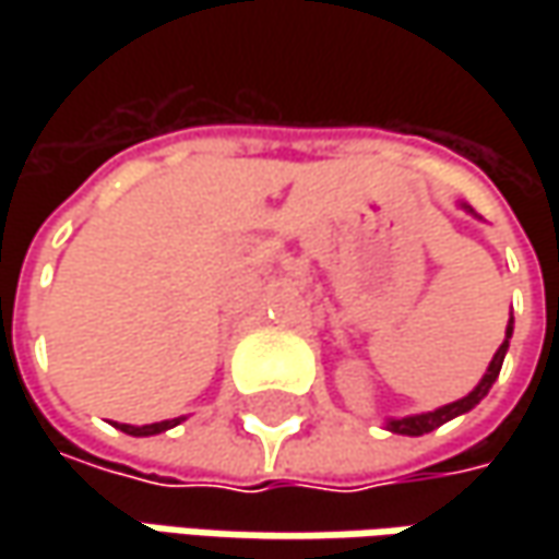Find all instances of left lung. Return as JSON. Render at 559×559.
Returning a JSON list of instances; mask_svg holds the SVG:
<instances>
[{"mask_svg": "<svg viewBox=\"0 0 559 559\" xmlns=\"http://www.w3.org/2000/svg\"><path fill=\"white\" fill-rule=\"evenodd\" d=\"M461 207L473 214V207H469V204H461ZM510 335H513V313H510V323H507V333H504V342H501V348L495 352L491 364H488V370H485V376L479 379V385H476L469 395H463L461 401H451V404H444V407H436V411H426V414L385 419V429H389V432H397V436H426V432H432V429L444 426L448 419L461 417V414H466V411H473V407L488 395V389L495 385V379H498V373H501V364H504L507 348H510Z\"/></svg>", "mask_w": 559, "mask_h": 559, "instance_id": "8db88e82", "label": "left lung"}]
</instances>
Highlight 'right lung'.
Wrapping results in <instances>:
<instances>
[{
    "instance_id": "obj_1",
    "label": "right lung",
    "mask_w": 559,
    "mask_h": 559,
    "mask_svg": "<svg viewBox=\"0 0 559 559\" xmlns=\"http://www.w3.org/2000/svg\"><path fill=\"white\" fill-rule=\"evenodd\" d=\"M186 417H174V419H162V423H148V426H130V423H115L120 432L127 436H158V432H167L174 426H180Z\"/></svg>"
}]
</instances>
